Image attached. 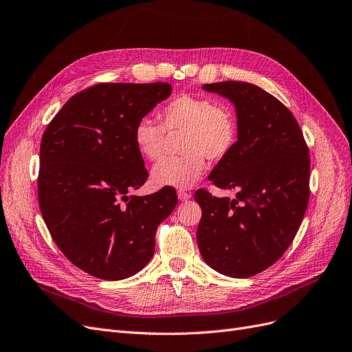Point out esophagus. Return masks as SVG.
<instances>
[{"label":"esophagus","mask_w":352,"mask_h":352,"mask_svg":"<svg viewBox=\"0 0 352 352\" xmlns=\"http://www.w3.org/2000/svg\"><path fill=\"white\" fill-rule=\"evenodd\" d=\"M177 196H178V200H179V201H187V200L191 199V194L187 192V191H184V190H178V191H177Z\"/></svg>","instance_id":"34e87169"}]
</instances>
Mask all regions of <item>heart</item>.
I'll return each instance as SVG.
<instances>
[{
  "instance_id": "heart-1",
  "label": "heart",
  "mask_w": 352,
  "mask_h": 352,
  "mask_svg": "<svg viewBox=\"0 0 352 352\" xmlns=\"http://www.w3.org/2000/svg\"><path fill=\"white\" fill-rule=\"evenodd\" d=\"M162 124L151 117H142L133 127L138 152L146 160H158L164 152L165 130L183 132L179 151L183 155L168 156L151 169L155 187L190 188L203 175L206 158L220 161L235 148L238 126L233 113L214 100L183 94L161 110Z\"/></svg>"
}]
</instances>
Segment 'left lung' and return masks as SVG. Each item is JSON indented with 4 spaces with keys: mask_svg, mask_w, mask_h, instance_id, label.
Returning a JSON list of instances; mask_svg holds the SVG:
<instances>
[{
    "mask_svg": "<svg viewBox=\"0 0 352 352\" xmlns=\"http://www.w3.org/2000/svg\"><path fill=\"white\" fill-rule=\"evenodd\" d=\"M203 89L235 107L236 145L209 179L236 196L194 194L203 212L199 250L220 274L248 278L274 264L300 228L309 201V149L294 116L265 89L242 81Z\"/></svg>",
    "mask_w": 352,
    "mask_h": 352,
    "instance_id": "obj_1",
    "label": "left lung"
}]
</instances>
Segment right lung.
<instances>
[{
	"label": "right lung",
	"mask_w": 352,
	"mask_h": 352,
	"mask_svg": "<svg viewBox=\"0 0 352 352\" xmlns=\"http://www.w3.org/2000/svg\"><path fill=\"white\" fill-rule=\"evenodd\" d=\"M171 93L166 82L98 84L65 102L43 133L38 206L58 248L89 276H135L175 209L171 187L129 196L148 178L133 127Z\"/></svg>",
	"instance_id": "add662e5"
}]
</instances>
